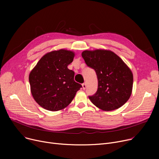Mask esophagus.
<instances>
[{
    "label": "esophagus",
    "mask_w": 159,
    "mask_h": 159,
    "mask_svg": "<svg viewBox=\"0 0 159 159\" xmlns=\"http://www.w3.org/2000/svg\"><path fill=\"white\" fill-rule=\"evenodd\" d=\"M82 89H86V83H83V84H82Z\"/></svg>",
    "instance_id": "1"
}]
</instances>
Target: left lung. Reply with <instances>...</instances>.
Instances as JSON below:
<instances>
[{
	"label": "left lung",
	"instance_id": "obj_1",
	"mask_svg": "<svg viewBox=\"0 0 159 159\" xmlns=\"http://www.w3.org/2000/svg\"><path fill=\"white\" fill-rule=\"evenodd\" d=\"M82 57L88 66L95 70L98 89L89 98L103 111L118 109L129 98L133 89L131 70L114 52L107 49L85 50Z\"/></svg>",
	"mask_w": 159,
	"mask_h": 159
}]
</instances>
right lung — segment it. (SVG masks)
<instances>
[{
  "instance_id": "obj_1",
  "label": "right lung",
  "mask_w": 159,
  "mask_h": 159,
  "mask_svg": "<svg viewBox=\"0 0 159 159\" xmlns=\"http://www.w3.org/2000/svg\"><path fill=\"white\" fill-rule=\"evenodd\" d=\"M74 57L75 53L70 50L50 52L42 57L31 71V93L42 107L52 111L64 109L82 87L74 80V71L68 68Z\"/></svg>"
}]
</instances>
